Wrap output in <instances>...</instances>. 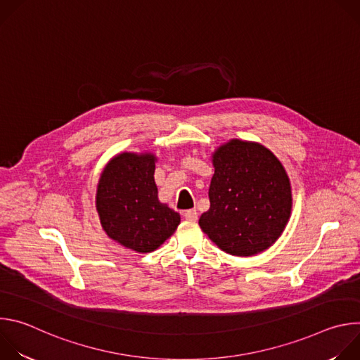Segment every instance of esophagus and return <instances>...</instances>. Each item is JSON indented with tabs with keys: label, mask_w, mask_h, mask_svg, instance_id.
I'll return each instance as SVG.
<instances>
[{
	"label": "esophagus",
	"mask_w": 360,
	"mask_h": 360,
	"mask_svg": "<svg viewBox=\"0 0 360 360\" xmlns=\"http://www.w3.org/2000/svg\"><path fill=\"white\" fill-rule=\"evenodd\" d=\"M184 218H185L186 221H196V219H198V212H196V210H188V211H185V212H184Z\"/></svg>",
	"instance_id": "34e87169"
}]
</instances>
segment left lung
Listing matches in <instances>:
<instances>
[{"label": "left lung", "instance_id": "1", "mask_svg": "<svg viewBox=\"0 0 360 360\" xmlns=\"http://www.w3.org/2000/svg\"><path fill=\"white\" fill-rule=\"evenodd\" d=\"M212 164L211 207L199 218L200 229L229 255L264 252L290 218L292 191L285 168L264 145L240 139L219 146Z\"/></svg>", "mask_w": 360, "mask_h": 360}]
</instances>
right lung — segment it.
Instances as JSON below:
<instances>
[{"mask_svg":"<svg viewBox=\"0 0 360 360\" xmlns=\"http://www.w3.org/2000/svg\"><path fill=\"white\" fill-rule=\"evenodd\" d=\"M155 155L122 152L101 174L96 211L107 235L139 253L160 248L178 228L181 217L158 199L153 179Z\"/></svg>","mask_w":360,"mask_h":360,"instance_id":"right-lung-1","label":"right lung"}]
</instances>
